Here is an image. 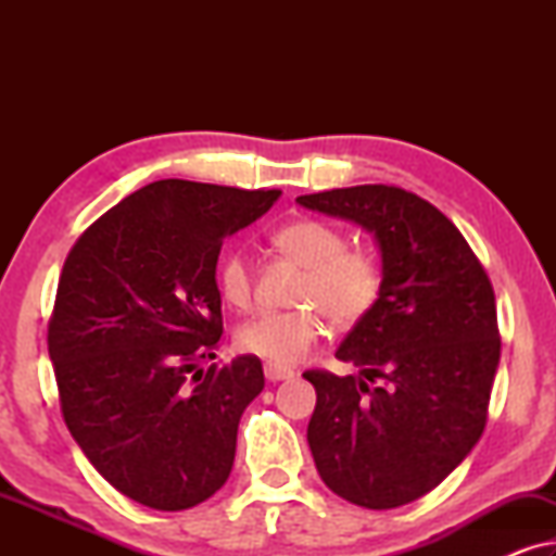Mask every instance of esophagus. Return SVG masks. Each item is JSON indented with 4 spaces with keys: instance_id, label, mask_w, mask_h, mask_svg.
<instances>
[{
    "instance_id": "34e87169",
    "label": "esophagus",
    "mask_w": 556,
    "mask_h": 556,
    "mask_svg": "<svg viewBox=\"0 0 556 556\" xmlns=\"http://www.w3.org/2000/svg\"><path fill=\"white\" fill-rule=\"evenodd\" d=\"M263 371H265V379H268V382H283V379H291L295 375L291 367H283V364H270V362L265 364Z\"/></svg>"
}]
</instances>
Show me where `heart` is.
Instances as JSON below:
<instances>
[{
  "label": "heart",
  "mask_w": 556,
  "mask_h": 556,
  "mask_svg": "<svg viewBox=\"0 0 556 556\" xmlns=\"http://www.w3.org/2000/svg\"><path fill=\"white\" fill-rule=\"evenodd\" d=\"M273 245L301 265L303 278L291 311H265L238 329L242 352L270 364H293L306 356L326 333L329 318L339 329H352L377 306L384 268L375 250L349 245L346 232L326 219L303 217L276 230ZM217 288L227 306L253 303L255 273L245 248L227 250L217 268Z\"/></svg>",
  "instance_id": "b5f03b06"
}]
</instances>
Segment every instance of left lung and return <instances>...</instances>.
<instances>
[{
  "instance_id": "obj_1",
  "label": "left lung",
  "mask_w": 556,
  "mask_h": 556,
  "mask_svg": "<svg viewBox=\"0 0 556 556\" xmlns=\"http://www.w3.org/2000/svg\"><path fill=\"white\" fill-rule=\"evenodd\" d=\"M295 202L375 235L384 268L377 306L337 349L362 377L303 375L316 387L308 445L318 476L349 504L405 506L483 435L501 359L491 280L458 227L405 189L362 185Z\"/></svg>"
}]
</instances>
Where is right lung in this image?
Returning a JSON list of instances; mask_svg holds the SVG:
<instances>
[{
	"label": "right lung",
	"mask_w": 556,
	"mask_h": 556,
	"mask_svg": "<svg viewBox=\"0 0 556 556\" xmlns=\"http://www.w3.org/2000/svg\"><path fill=\"white\" fill-rule=\"evenodd\" d=\"M278 189L162 179L98 217L63 265L48 326L65 425L113 489L181 511L223 489L238 425L263 392L257 356L215 359L223 240Z\"/></svg>",
	"instance_id": "obj_1"
}]
</instances>
